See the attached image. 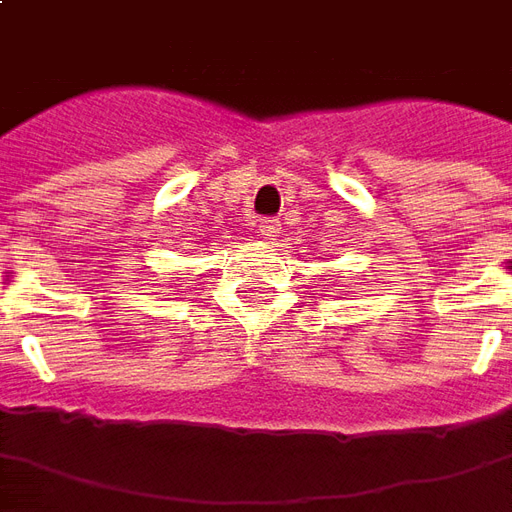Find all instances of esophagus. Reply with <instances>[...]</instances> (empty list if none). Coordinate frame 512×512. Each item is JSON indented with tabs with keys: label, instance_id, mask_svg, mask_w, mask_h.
<instances>
[{
	"label": "esophagus",
	"instance_id": "obj_1",
	"mask_svg": "<svg viewBox=\"0 0 512 512\" xmlns=\"http://www.w3.org/2000/svg\"><path fill=\"white\" fill-rule=\"evenodd\" d=\"M257 227H260V235H263L266 241H274L279 230H282V224H279L277 219H263V222L257 224Z\"/></svg>",
	"mask_w": 512,
	"mask_h": 512
}]
</instances>
